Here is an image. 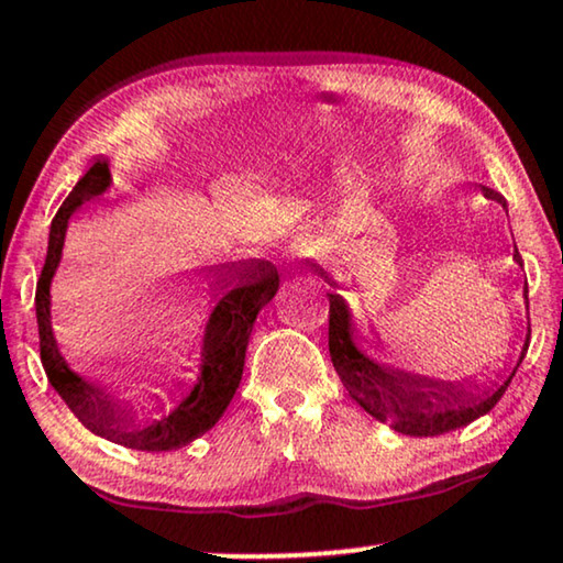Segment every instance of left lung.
<instances>
[{
	"label": "left lung",
	"instance_id": "obj_1",
	"mask_svg": "<svg viewBox=\"0 0 563 563\" xmlns=\"http://www.w3.org/2000/svg\"><path fill=\"white\" fill-rule=\"evenodd\" d=\"M483 191H486L488 199H496V202L507 208L499 191L486 187H483ZM515 260L522 262L519 252H515ZM327 296H330V355L334 372H338L347 395L368 416L393 426L395 431L405 433V437H439V433L462 429V426L478 421L481 416L494 410V405L507 393L511 376L517 372L515 368L499 387L494 384L488 389H475L478 384H467V387L452 382L444 384L379 366L368 361L353 345L351 314H347L343 298L338 294ZM522 358H519V364H522Z\"/></svg>",
	"mask_w": 563,
	"mask_h": 563
}]
</instances>
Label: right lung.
Returning <instances> with one entry per match:
<instances>
[{
  "mask_svg": "<svg viewBox=\"0 0 563 563\" xmlns=\"http://www.w3.org/2000/svg\"><path fill=\"white\" fill-rule=\"evenodd\" d=\"M109 163H92L88 174L75 184V189L69 191L52 220L46 262L44 269H41L38 286H35L41 364H44L52 387L62 395V400L69 405V410L75 412L77 421L85 429L109 441H117L122 446H130V450L170 452L187 446L189 441L210 431L218 423V418L223 416V410L229 408V402L239 389L241 374H244L246 345L254 319H257L262 306L269 303V298L277 294L280 277H277V269L269 262H252V265H241L239 269L229 267L220 273L223 275L220 283H225V288H229L231 280H236L239 286L220 298L216 311H212L208 334H205L202 376H199L197 387L191 389V395L179 408L163 416L161 421L137 423L132 408H126L124 402L111 400L106 389L92 387V384L82 382L80 376L69 372L59 351H56L52 319H48V286H52V277L56 267H59L64 231H67L69 216L80 205L101 195L109 187Z\"/></svg>",
  "mask_w": 563,
  "mask_h": 563,
  "instance_id": "add662e5",
  "label": "right lung"
}]
</instances>
